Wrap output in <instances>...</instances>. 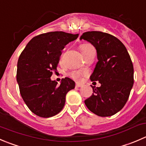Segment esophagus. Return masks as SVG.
I'll use <instances>...</instances> for the list:
<instances>
[{
    "label": "esophagus",
    "instance_id": "1",
    "mask_svg": "<svg viewBox=\"0 0 146 146\" xmlns=\"http://www.w3.org/2000/svg\"><path fill=\"white\" fill-rule=\"evenodd\" d=\"M81 86H82V85L80 84V83H76V88H80V87H81Z\"/></svg>",
    "mask_w": 146,
    "mask_h": 146
}]
</instances>
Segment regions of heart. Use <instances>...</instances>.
<instances>
[{"label": "heart", "instance_id": "b5f03b06", "mask_svg": "<svg viewBox=\"0 0 146 146\" xmlns=\"http://www.w3.org/2000/svg\"><path fill=\"white\" fill-rule=\"evenodd\" d=\"M91 49H93V47L90 44L86 43V44H83L80 46V50H81L82 53L88 52V50H91ZM85 74H86V73H82V72L73 71L70 73V76H71L73 79H75V80H78V81H80L82 79V76Z\"/></svg>", "mask_w": 146, "mask_h": 146}]
</instances>
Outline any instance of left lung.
Masks as SVG:
<instances>
[{
  "label": "left lung",
  "mask_w": 146,
  "mask_h": 146,
  "mask_svg": "<svg viewBox=\"0 0 146 146\" xmlns=\"http://www.w3.org/2000/svg\"><path fill=\"white\" fill-rule=\"evenodd\" d=\"M82 39L96 48L98 61L90 80L100 83V87L92 86L93 93L85 104L98 116H111L123 108L133 86L131 57L122 42L111 34L88 31L83 33Z\"/></svg>",
  "instance_id": "left-lung-1"
}]
</instances>
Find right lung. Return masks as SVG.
I'll list each match as a JSON object with an SVG mask.
<instances>
[{"instance_id":"obj_1","label":"right lung","mask_w":146,"mask_h":146,"mask_svg":"<svg viewBox=\"0 0 146 146\" xmlns=\"http://www.w3.org/2000/svg\"><path fill=\"white\" fill-rule=\"evenodd\" d=\"M78 37V34L55 31L33 38L20 56L17 65V82L22 98L28 108L38 116L50 118L60 113L66 96L75 88L69 78H62L60 85L50 79L65 46Z\"/></svg>"}]
</instances>
